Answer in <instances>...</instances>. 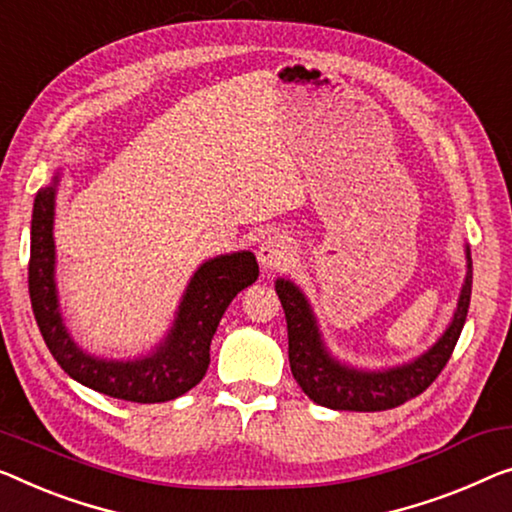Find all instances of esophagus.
I'll use <instances>...</instances> for the list:
<instances>
[{"label": "esophagus", "mask_w": 512, "mask_h": 512, "mask_svg": "<svg viewBox=\"0 0 512 512\" xmlns=\"http://www.w3.org/2000/svg\"><path fill=\"white\" fill-rule=\"evenodd\" d=\"M289 259H292V243L285 236L273 234L259 243L257 262L262 264V269H278V266H285Z\"/></svg>", "instance_id": "34e87169"}]
</instances>
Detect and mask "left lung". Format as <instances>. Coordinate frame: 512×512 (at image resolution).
<instances>
[{
	"mask_svg": "<svg viewBox=\"0 0 512 512\" xmlns=\"http://www.w3.org/2000/svg\"><path fill=\"white\" fill-rule=\"evenodd\" d=\"M464 255H467V276L451 324L446 326L441 338L421 356L379 370L356 368L333 356L326 347L308 296L289 278H278L276 292L287 319L289 368L301 391L312 402L338 411H384L421 395L444 370L467 322L471 276H474L469 246H464Z\"/></svg>",
	"mask_w": 512,
	"mask_h": 512,
	"instance_id": "obj_1",
	"label": "left lung"
}]
</instances>
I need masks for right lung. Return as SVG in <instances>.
<instances>
[{"mask_svg": "<svg viewBox=\"0 0 512 512\" xmlns=\"http://www.w3.org/2000/svg\"><path fill=\"white\" fill-rule=\"evenodd\" d=\"M61 172L36 193L29 255V299L50 354L68 377L117 400L167 402L197 386L209 368V347L220 317L241 289L253 285L259 266L250 250L211 257L186 285L174 322L151 352L135 358L89 354L73 340L61 315L55 280V200Z\"/></svg>", "mask_w": 512, "mask_h": 512, "instance_id": "add662e5", "label": "right lung"}]
</instances>
